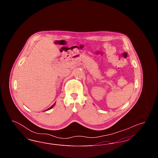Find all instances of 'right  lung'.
I'll return each mask as SVG.
<instances>
[{
	"instance_id": "add662e5",
	"label": "right lung",
	"mask_w": 158,
	"mask_h": 158,
	"mask_svg": "<svg viewBox=\"0 0 158 158\" xmlns=\"http://www.w3.org/2000/svg\"><path fill=\"white\" fill-rule=\"evenodd\" d=\"M54 105H55V104H53V105H52V106H51V107H50V108H48V109H47V110H45V111H47V110H50V109H51V108H53V106H54Z\"/></svg>"
}]
</instances>
